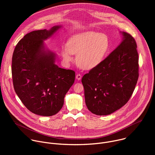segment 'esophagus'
Masks as SVG:
<instances>
[{"mask_svg": "<svg viewBox=\"0 0 155 155\" xmlns=\"http://www.w3.org/2000/svg\"><path fill=\"white\" fill-rule=\"evenodd\" d=\"M76 78H77L78 80H81V75L80 74H77L76 75Z\"/></svg>", "mask_w": 155, "mask_h": 155, "instance_id": "1", "label": "esophagus"}]
</instances>
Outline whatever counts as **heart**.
<instances>
[{"label":"heart","instance_id":"obj_1","mask_svg":"<svg viewBox=\"0 0 155 155\" xmlns=\"http://www.w3.org/2000/svg\"><path fill=\"white\" fill-rule=\"evenodd\" d=\"M110 46L108 37L95 31H86L71 36L67 47L62 50L64 60L71 62L73 54H77V61L84 69H91L99 65L107 53Z\"/></svg>","mask_w":155,"mask_h":155}]
</instances>
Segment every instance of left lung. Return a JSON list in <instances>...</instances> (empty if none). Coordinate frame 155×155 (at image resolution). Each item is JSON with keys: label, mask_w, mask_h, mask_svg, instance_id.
Returning <instances> with one entry per match:
<instances>
[{"label": "left lung", "mask_w": 155, "mask_h": 155, "mask_svg": "<svg viewBox=\"0 0 155 155\" xmlns=\"http://www.w3.org/2000/svg\"><path fill=\"white\" fill-rule=\"evenodd\" d=\"M122 35L120 45L81 79L87 108L97 115H110L124 105L138 80L136 40L127 32Z\"/></svg>", "instance_id": "8db88e82"}]
</instances>
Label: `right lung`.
<instances>
[{
	"label": "right lung",
	"mask_w": 155,
	"mask_h": 155,
	"mask_svg": "<svg viewBox=\"0 0 155 155\" xmlns=\"http://www.w3.org/2000/svg\"><path fill=\"white\" fill-rule=\"evenodd\" d=\"M31 32L17 43L12 56V74L15 91L31 112L50 117L62 108L65 95L74 83L72 70L59 68L56 54L45 48L43 41L59 28Z\"/></svg>",
	"instance_id": "1"
}]
</instances>
